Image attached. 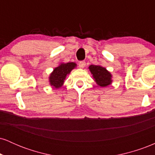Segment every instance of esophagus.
Wrapping results in <instances>:
<instances>
[{
    "mask_svg": "<svg viewBox=\"0 0 155 155\" xmlns=\"http://www.w3.org/2000/svg\"><path fill=\"white\" fill-rule=\"evenodd\" d=\"M85 65H86L85 61H80L79 63V67L80 68H84L85 66Z\"/></svg>",
    "mask_w": 155,
    "mask_h": 155,
    "instance_id": "obj_1",
    "label": "esophagus"
}]
</instances>
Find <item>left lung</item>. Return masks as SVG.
Here are the masks:
<instances>
[{"instance_id":"1","label":"left lung","mask_w":155,"mask_h":155,"mask_svg":"<svg viewBox=\"0 0 155 155\" xmlns=\"http://www.w3.org/2000/svg\"><path fill=\"white\" fill-rule=\"evenodd\" d=\"M90 71L95 79L96 83L101 87H106L111 82V75L104 67L100 65H91L90 67Z\"/></svg>"}]
</instances>
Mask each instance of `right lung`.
I'll list each match as a JSON object with an SVG mask.
<instances>
[{"mask_svg": "<svg viewBox=\"0 0 155 155\" xmlns=\"http://www.w3.org/2000/svg\"><path fill=\"white\" fill-rule=\"evenodd\" d=\"M76 66L74 63H63L58 67L55 68L49 76V81L51 86L55 88H59L63 84L64 80L68 74Z\"/></svg>", "mask_w": 155, "mask_h": 155, "instance_id": "obj_1", "label": "right lung"}]
</instances>
